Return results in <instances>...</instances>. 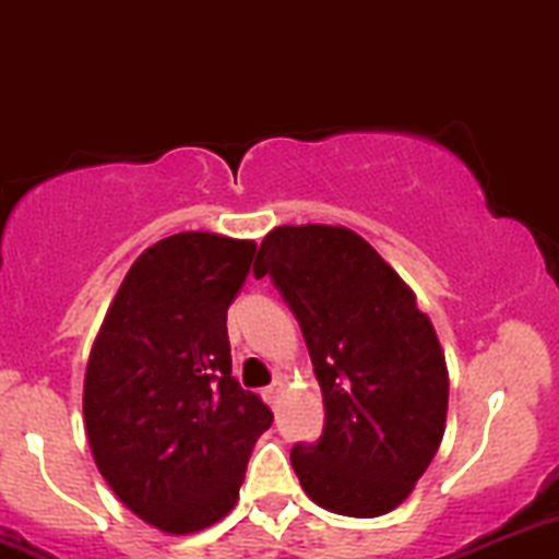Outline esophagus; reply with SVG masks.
<instances>
[{
  "instance_id": "esophagus-1",
  "label": "esophagus",
  "mask_w": 559,
  "mask_h": 559,
  "mask_svg": "<svg viewBox=\"0 0 559 559\" xmlns=\"http://www.w3.org/2000/svg\"><path fill=\"white\" fill-rule=\"evenodd\" d=\"M281 392H284V384H281V381H275V384H270L267 389H262V397H264V403L267 405H278V400H281Z\"/></svg>"
}]
</instances>
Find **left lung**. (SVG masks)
<instances>
[{
	"instance_id": "obj_1",
	"label": "left lung",
	"mask_w": 559,
	"mask_h": 559,
	"mask_svg": "<svg viewBox=\"0 0 559 559\" xmlns=\"http://www.w3.org/2000/svg\"><path fill=\"white\" fill-rule=\"evenodd\" d=\"M253 275L300 321L324 397V432L292 449L308 498L332 514H389L441 447L449 370L411 286L346 227H275Z\"/></svg>"
}]
</instances>
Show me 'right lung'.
I'll list each match as a JSON object with an SVG mask.
<instances>
[{"mask_svg": "<svg viewBox=\"0 0 559 559\" xmlns=\"http://www.w3.org/2000/svg\"><path fill=\"white\" fill-rule=\"evenodd\" d=\"M253 240L178 233L145 248L118 286L83 381L94 462L116 498L170 535L238 503L253 443L273 421L233 379L227 308Z\"/></svg>", "mask_w": 559, "mask_h": 559, "instance_id": "add662e5", "label": "right lung"}]
</instances>
